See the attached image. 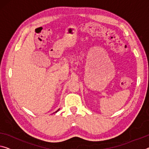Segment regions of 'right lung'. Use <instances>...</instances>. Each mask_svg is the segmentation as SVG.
Segmentation results:
<instances>
[{
	"label": "right lung",
	"instance_id": "1",
	"mask_svg": "<svg viewBox=\"0 0 149 149\" xmlns=\"http://www.w3.org/2000/svg\"><path fill=\"white\" fill-rule=\"evenodd\" d=\"M58 111H59V109H58V110H57V111H56V112H55V113H56V112H58Z\"/></svg>",
	"mask_w": 149,
	"mask_h": 149
}]
</instances>
